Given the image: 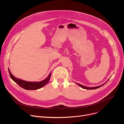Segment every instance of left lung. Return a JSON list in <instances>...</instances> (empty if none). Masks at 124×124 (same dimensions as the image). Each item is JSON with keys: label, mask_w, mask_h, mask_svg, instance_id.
<instances>
[{"label": "left lung", "mask_w": 124, "mask_h": 124, "mask_svg": "<svg viewBox=\"0 0 124 124\" xmlns=\"http://www.w3.org/2000/svg\"><path fill=\"white\" fill-rule=\"evenodd\" d=\"M109 80V79H108ZM106 82H105V83H103V84H102V85H100V86H96V87H86V86H84V85H81V84H79V83H76L78 85H79V86H80L81 88H83V89H96V88H99V87H101V86H102V85H103L104 84H105Z\"/></svg>", "instance_id": "8db88e82"}]
</instances>
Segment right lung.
<instances>
[{
	"mask_svg": "<svg viewBox=\"0 0 124 124\" xmlns=\"http://www.w3.org/2000/svg\"><path fill=\"white\" fill-rule=\"evenodd\" d=\"M8 72L9 73V75L11 77V78L14 80L16 83L18 85L22 87L23 89H27V90H36L38 89L39 88H41L44 86H45L46 84L48 83L50 77L51 76V73H50L48 76L44 79V80L40 81V82H28L24 80H23L21 79H19L16 78L14 75H13L8 69Z\"/></svg>",
	"mask_w": 124,
	"mask_h": 124,
	"instance_id": "obj_1",
	"label": "right lung"
}]
</instances>
